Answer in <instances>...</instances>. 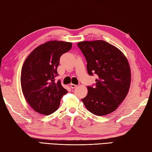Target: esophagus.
<instances>
[{"instance_id": "esophagus-1", "label": "esophagus", "mask_w": 152, "mask_h": 152, "mask_svg": "<svg viewBox=\"0 0 152 152\" xmlns=\"http://www.w3.org/2000/svg\"><path fill=\"white\" fill-rule=\"evenodd\" d=\"M70 86H71V88H73V89H74V88H75V87H77V85H75V84H71L70 85Z\"/></svg>"}]
</instances>
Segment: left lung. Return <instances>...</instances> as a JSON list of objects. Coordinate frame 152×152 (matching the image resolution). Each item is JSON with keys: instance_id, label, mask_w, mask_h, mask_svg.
I'll return each mask as SVG.
<instances>
[{"instance_id": "obj_1", "label": "left lung", "mask_w": 152, "mask_h": 152, "mask_svg": "<svg viewBox=\"0 0 152 152\" xmlns=\"http://www.w3.org/2000/svg\"><path fill=\"white\" fill-rule=\"evenodd\" d=\"M77 46L86 57L88 74L98 76L96 83L87 86L88 93L81 101L94 115L111 113L129 91L131 71L128 61L121 50L102 40L82 41Z\"/></svg>"}]
</instances>
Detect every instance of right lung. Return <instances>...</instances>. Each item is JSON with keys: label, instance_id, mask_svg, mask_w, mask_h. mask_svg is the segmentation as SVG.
I'll return each mask as SVG.
<instances>
[{"label": "right lung", "instance_id": "add662e5", "mask_svg": "<svg viewBox=\"0 0 152 152\" xmlns=\"http://www.w3.org/2000/svg\"><path fill=\"white\" fill-rule=\"evenodd\" d=\"M69 42L52 41L34 49L23 65L20 83L26 102L33 110L43 115L57 110L61 99L68 91L55 82L60 57L71 49Z\"/></svg>", "mask_w": 152, "mask_h": 152}]
</instances>
